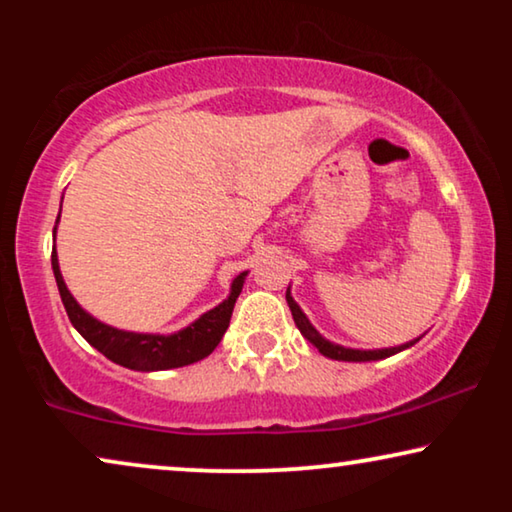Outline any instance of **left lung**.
Here are the masks:
<instances>
[{
	"instance_id": "left-lung-1",
	"label": "left lung",
	"mask_w": 512,
	"mask_h": 512,
	"mask_svg": "<svg viewBox=\"0 0 512 512\" xmlns=\"http://www.w3.org/2000/svg\"><path fill=\"white\" fill-rule=\"evenodd\" d=\"M286 303L291 307V314H293V321H296L298 331L303 333V338L307 342H312L314 347L319 349L321 354L328 356V359H335V361H354V363H363V361H380V359H387V356H394L398 352H403V349H410L415 342H419V338L405 342V345H398V347H384V349H352V347H342V345H335V342L326 340L324 335H321L317 328L310 324V319H307V314L300 310V305L293 300L291 296V284L289 289H286Z\"/></svg>"
}]
</instances>
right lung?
I'll use <instances>...</instances> for the list:
<instances>
[{
	"label": "right lung",
	"mask_w": 512,
	"mask_h": 512,
	"mask_svg": "<svg viewBox=\"0 0 512 512\" xmlns=\"http://www.w3.org/2000/svg\"><path fill=\"white\" fill-rule=\"evenodd\" d=\"M60 221V214H58ZM58 221H55L53 237L58 233ZM51 265L55 282H58V291L65 305L67 317L72 321V326L93 345L97 352L107 356L109 361L118 363V366L130 368V370H142V373H153V370H170L191 366L195 361H202L209 356L219 345L223 333L230 324V314H233L235 300L240 296L244 279L249 272L244 270L233 279L230 284L228 298L219 303L212 310L200 314L193 324H188L181 331H174L170 335L163 333H135V331H123V328H114L104 321L95 319L93 314L83 310L76 303V298L69 293L65 279H62L60 263H58V251L53 247Z\"/></svg>",
	"instance_id": "add662e5"
}]
</instances>
